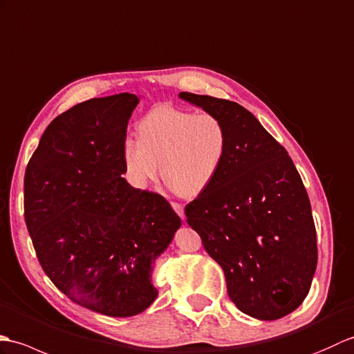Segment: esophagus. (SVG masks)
<instances>
[{
  "label": "esophagus",
  "mask_w": 354,
  "mask_h": 354,
  "mask_svg": "<svg viewBox=\"0 0 354 354\" xmlns=\"http://www.w3.org/2000/svg\"><path fill=\"white\" fill-rule=\"evenodd\" d=\"M171 206H172V209L177 212V215L180 218L185 219V207L182 206V204H180V203H171Z\"/></svg>",
  "instance_id": "1"
}]
</instances>
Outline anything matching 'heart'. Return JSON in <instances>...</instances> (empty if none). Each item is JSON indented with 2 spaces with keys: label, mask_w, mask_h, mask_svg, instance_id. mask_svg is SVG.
I'll use <instances>...</instances> for the list:
<instances>
[{
  "label": "heart",
  "mask_w": 354,
  "mask_h": 354,
  "mask_svg": "<svg viewBox=\"0 0 354 354\" xmlns=\"http://www.w3.org/2000/svg\"><path fill=\"white\" fill-rule=\"evenodd\" d=\"M138 140L127 138L121 160L129 183L147 189L159 174L177 194L195 197L215 182L229 138L223 121L212 113H192L156 106L136 125Z\"/></svg>",
  "instance_id": "1"
}]
</instances>
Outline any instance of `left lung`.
I'll return each instance as SVG.
<instances>
[{
  "label": "left lung",
  "mask_w": 354,
  "mask_h": 354,
  "mask_svg": "<svg viewBox=\"0 0 354 354\" xmlns=\"http://www.w3.org/2000/svg\"><path fill=\"white\" fill-rule=\"evenodd\" d=\"M223 121L227 154L215 182L185 209L224 270L236 308L262 321L294 312L308 295L318 250L310 201L288 151L245 107L180 92Z\"/></svg>",
  "instance_id": "1"
}]
</instances>
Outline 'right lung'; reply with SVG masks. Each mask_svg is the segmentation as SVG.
<instances>
[{"instance_id":"1","label":"right lung","mask_w":354,"mask_h":354,"mask_svg":"<svg viewBox=\"0 0 354 354\" xmlns=\"http://www.w3.org/2000/svg\"><path fill=\"white\" fill-rule=\"evenodd\" d=\"M139 100L122 92L59 115L24 178L27 229L45 274L77 304L116 318L154 303V263L182 225L162 195L122 177L121 147Z\"/></svg>"}]
</instances>
